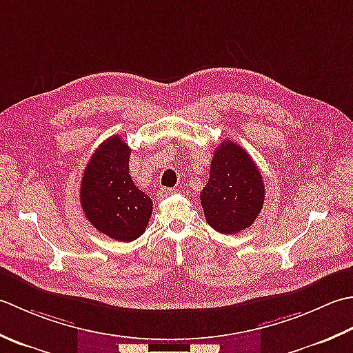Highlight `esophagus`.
I'll use <instances>...</instances> for the list:
<instances>
[{
  "label": "esophagus",
  "mask_w": 353,
  "mask_h": 353,
  "mask_svg": "<svg viewBox=\"0 0 353 353\" xmlns=\"http://www.w3.org/2000/svg\"><path fill=\"white\" fill-rule=\"evenodd\" d=\"M174 193H176V189H160L158 190V198H168V196H170V195H174Z\"/></svg>",
  "instance_id": "esophagus-1"
}]
</instances>
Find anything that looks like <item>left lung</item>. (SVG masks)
<instances>
[{
    "label": "left lung",
    "instance_id": "8db88e82",
    "mask_svg": "<svg viewBox=\"0 0 353 353\" xmlns=\"http://www.w3.org/2000/svg\"><path fill=\"white\" fill-rule=\"evenodd\" d=\"M199 198L205 221L219 233L234 234L253 224L263 207L265 187L245 149L232 140L221 143Z\"/></svg>",
    "mask_w": 353,
    "mask_h": 353
}]
</instances>
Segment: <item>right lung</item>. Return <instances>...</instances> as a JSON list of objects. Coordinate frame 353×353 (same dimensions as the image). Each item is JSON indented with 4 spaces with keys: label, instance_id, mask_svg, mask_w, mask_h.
Returning <instances> with one entry per match:
<instances>
[{
    "label": "right lung",
    "instance_id": "add662e5",
    "mask_svg": "<svg viewBox=\"0 0 353 353\" xmlns=\"http://www.w3.org/2000/svg\"><path fill=\"white\" fill-rule=\"evenodd\" d=\"M131 148L112 135L91 155L83 170L81 205L97 232L131 242L145 233L152 214V199L137 189L129 174Z\"/></svg>",
    "mask_w": 353,
    "mask_h": 353
}]
</instances>
